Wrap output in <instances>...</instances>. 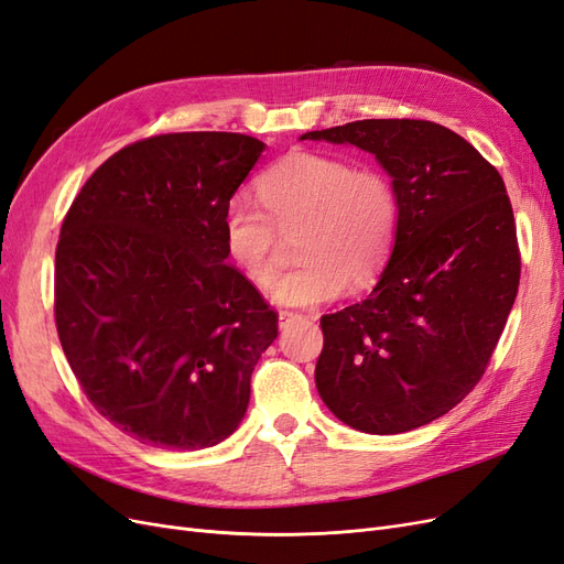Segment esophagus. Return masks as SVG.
I'll use <instances>...</instances> for the list:
<instances>
[{
	"mask_svg": "<svg viewBox=\"0 0 564 564\" xmlns=\"http://www.w3.org/2000/svg\"><path fill=\"white\" fill-rule=\"evenodd\" d=\"M280 329H284V327H289V324H294V322H301V319H305L301 313H289V311H282L280 313Z\"/></svg>",
	"mask_w": 564,
	"mask_h": 564,
	"instance_id": "esophagus-1",
	"label": "esophagus"
}]
</instances>
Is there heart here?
<instances>
[{"instance_id": "obj_1", "label": "heart", "mask_w": 564, "mask_h": 564, "mask_svg": "<svg viewBox=\"0 0 564 564\" xmlns=\"http://www.w3.org/2000/svg\"><path fill=\"white\" fill-rule=\"evenodd\" d=\"M265 214L232 197L220 218L228 259L253 284L275 275V228L299 235L294 272L270 286L278 305L313 308L379 278L398 237L400 207L390 181L324 152H289L256 183Z\"/></svg>"}]
</instances>
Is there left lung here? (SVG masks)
<instances>
[{
	"label": "left lung",
	"mask_w": 564,
	"mask_h": 564,
	"mask_svg": "<svg viewBox=\"0 0 564 564\" xmlns=\"http://www.w3.org/2000/svg\"><path fill=\"white\" fill-rule=\"evenodd\" d=\"M301 141L369 152L400 207L371 294L319 319L317 392L355 431H414L480 381L516 303L520 251L503 178L466 139L425 119H360Z\"/></svg>",
	"instance_id": "obj_1"
}]
</instances>
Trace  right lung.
Wrapping results in <instances>:
<instances>
[{
  "label": "right lung",
  "mask_w": 564,
  "mask_h": 564,
  "mask_svg": "<svg viewBox=\"0 0 564 564\" xmlns=\"http://www.w3.org/2000/svg\"><path fill=\"white\" fill-rule=\"evenodd\" d=\"M263 150L242 133L152 135L100 164L63 220V352L98 412L143 445L195 452L232 435L278 338L220 232Z\"/></svg>",
  "instance_id": "add662e5"
}]
</instances>
